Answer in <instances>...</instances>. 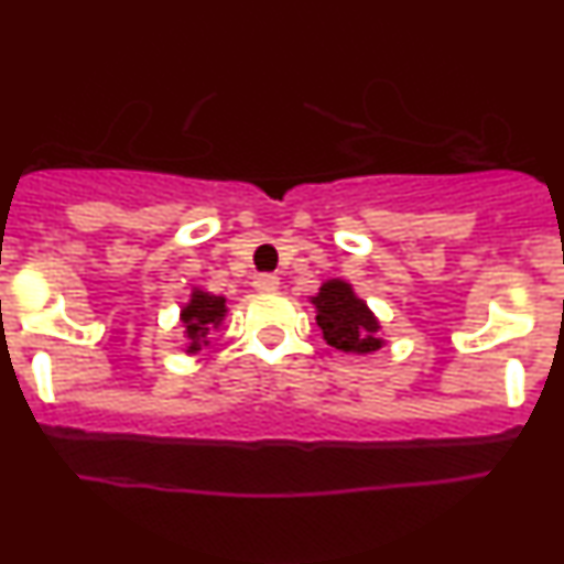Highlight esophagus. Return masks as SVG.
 Masks as SVG:
<instances>
[{
  "label": "esophagus",
  "mask_w": 564,
  "mask_h": 564,
  "mask_svg": "<svg viewBox=\"0 0 564 564\" xmlns=\"http://www.w3.org/2000/svg\"><path fill=\"white\" fill-rule=\"evenodd\" d=\"M278 286H281V278L273 275V273H262L254 278V289L257 291H275Z\"/></svg>",
  "instance_id": "esophagus-1"
}]
</instances>
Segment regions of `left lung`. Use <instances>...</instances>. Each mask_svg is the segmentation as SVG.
<instances>
[{
  "label": "left lung",
  "mask_w": 564,
  "mask_h": 564,
  "mask_svg": "<svg viewBox=\"0 0 564 564\" xmlns=\"http://www.w3.org/2000/svg\"><path fill=\"white\" fill-rule=\"evenodd\" d=\"M318 307V326L323 328L326 341L341 352H373L381 347L377 336L379 321L373 318L371 310L364 300L352 294L349 283L328 281L323 283L318 296H313Z\"/></svg>",
  "instance_id": "8db88e82"
}]
</instances>
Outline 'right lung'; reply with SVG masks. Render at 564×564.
Returning a JSON list of instances; mask_svg holds the SVG:
<instances>
[{
  "label": "right lung",
  "instance_id": "obj_1",
  "mask_svg": "<svg viewBox=\"0 0 564 564\" xmlns=\"http://www.w3.org/2000/svg\"><path fill=\"white\" fill-rule=\"evenodd\" d=\"M225 315V300L223 296L206 294V291H193V300L185 304L183 310V323L185 334L191 339V349L187 352H196L200 345H206V336L212 334V328H217V323Z\"/></svg>",
  "mask_w": 564,
  "mask_h": 564
}]
</instances>
